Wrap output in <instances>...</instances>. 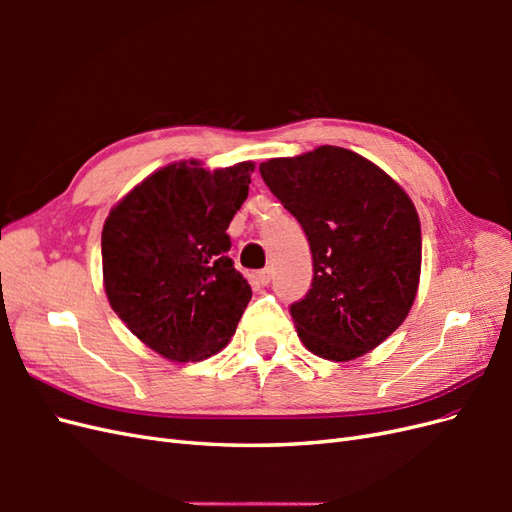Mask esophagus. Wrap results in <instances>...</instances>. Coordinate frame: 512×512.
<instances>
[{
  "label": "esophagus",
  "instance_id": "1",
  "mask_svg": "<svg viewBox=\"0 0 512 512\" xmlns=\"http://www.w3.org/2000/svg\"><path fill=\"white\" fill-rule=\"evenodd\" d=\"M271 280H273V269H269V267L256 273V282L262 284V286H267Z\"/></svg>",
  "mask_w": 512,
  "mask_h": 512
}]
</instances>
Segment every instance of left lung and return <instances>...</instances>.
I'll return each mask as SVG.
<instances>
[{
	"instance_id": "obj_1",
	"label": "left lung",
	"mask_w": 512,
	"mask_h": 512,
	"mask_svg": "<svg viewBox=\"0 0 512 512\" xmlns=\"http://www.w3.org/2000/svg\"><path fill=\"white\" fill-rule=\"evenodd\" d=\"M260 175L312 250V288L290 305L303 346L337 363L380 346L410 314L421 280L410 196L374 162L333 145L262 162Z\"/></svg>"
}]
</instances>
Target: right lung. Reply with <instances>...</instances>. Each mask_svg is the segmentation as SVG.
<instances>
[{"instance_id":"1","label":"right lung","mask_w":512,"mask_h":512,"mask_svg":"<svg viewBox=\"0 0 512 512\" xmlns=\"http://www.w3.org/2000/svg\"><path fill=\"white\" fill-rule=\"evenodd\" d=\"M254 162L207 170L168 164L108 213L102 275L113 312L175 363L220 352L252 299L228 258L226 230L250 192Z\"/></svg>"}]
</instances>
